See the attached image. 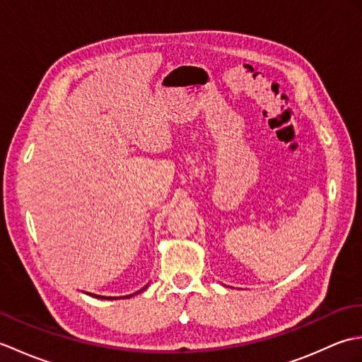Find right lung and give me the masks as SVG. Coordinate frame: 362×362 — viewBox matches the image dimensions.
Wrapping results in <instances>:
<instances>
[{"label":"right lung","instance_id":"obj_1","mask_svg":"<svg viewBox=\"0 0 362 362\" xmlns=\"http://www.w3.org/2000/svg\"><path fill=\"white\" fill-rule=\"evenodd\" d=\"M141 291H144V288H143V289H140V291H136L135 294H138V292H141ZM135 294H130V296H126V297H103V296H96V294H90V296H93V297H96V298H107V300H112V298H130V297L135 296Z\"/></svg>","mask_w":362,"mask_h":362}]
</instances>
